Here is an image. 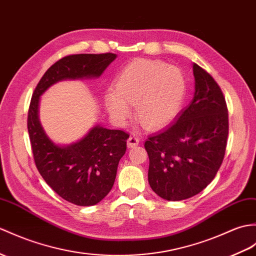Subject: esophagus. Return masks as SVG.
<instances>
[{
  "mask_svg": "<svg viewBox=\"0 0 256 256\" xmlns=\"http://www.w3.org/2000/svg\"><path fill=\"white\" fill-rule=\"evenodd\" d=\"M138 144H140V140H138V136L130 135V138H128V147H134V146L138 145Z\"/></svg>",
  "mask_w": 256,
  "mask_h": 256,
  "instance_id": "34e87169",
  "label": "esophagus"
}]
</instances>
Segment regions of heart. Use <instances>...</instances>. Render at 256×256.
Segmentation results:
<instances>
[{"label":"heart","instance_id":"b5f03b06","mask_svg":"<svg viewBox=\"0 0 256 256\" xmlns=\"http://www.w3.org/2000/svg\"><path fill=\"white\" fill-rule=\"evenodd\" d=\"M186 94V78L180 68L158 60L138 58L128 64L104 94L106 109L118 122L130 114L142 126L157 128L170 122L180 111Z\"/></svg>","mask_w":256,"mask_h":256}]
</instances>
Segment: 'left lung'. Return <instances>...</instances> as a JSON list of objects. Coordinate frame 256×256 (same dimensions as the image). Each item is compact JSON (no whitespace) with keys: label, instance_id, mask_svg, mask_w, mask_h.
<instances>
[{"label":"left lung","instance_id":"obj_1","mask_svg":"<svg viewBox=\"0 0 256 256\" xmlns=\"http://www.w3.org/2000/svg\"><path fill=\"white\" fill-rule=\"evenodd\" d=\"M193 74L192 102L145 142L148 182L167 200H186L203 191L220 168L227 146L228 108L222 89L196 63Z\"/></svg>","mask_w":256,"mask_h":256}]
</instances>
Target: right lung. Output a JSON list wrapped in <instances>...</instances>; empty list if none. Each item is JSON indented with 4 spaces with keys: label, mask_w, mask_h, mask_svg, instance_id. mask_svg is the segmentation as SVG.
<instances>
[{
    "label": "right lung",
    "mask_w": 256,
    "mask_h": 256,
    "mask_svg": "<svg viewBox=\"0 0 256 256\" xmlns=\"http://www.w3.org/2000/svg\"><path fill=\"white\" fill-rule=\"evenodd\" d=\"M116 58L114 53L62 58L41 77L29 104L27 128L36 167L53 191L78 206L96 205L111 191L130 135L96 126L75 144L58 146L41 126L39 99L58 80L100 76Z\"/></svg>",
    "instance_id": "1"
}]
</instances>
